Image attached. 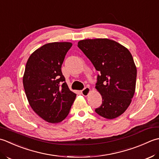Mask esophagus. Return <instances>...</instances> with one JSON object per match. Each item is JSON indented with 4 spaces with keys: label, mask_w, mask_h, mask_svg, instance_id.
Returning <instances> with one entry per match:
<instances>
[{
    "label": "esophagus",
    "mask_w": 159,
    "mask_h": 159,
    "mask_svg": "<svg viewBox=\"0 0 159 159\" xmlns=\"http://www.w3.org/2000/svg\"><path fill=\"white\" fill-rule=\"evenodd\" d=\"M81 93H82V95H84V96H85V97L88 96L90 93V89L89 88V87H86L85 89H83L82 91H81Z\"/></svg>",
    "instance_id": "34e87169"
}]
</instances>
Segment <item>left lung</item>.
Wrapping results in <instances>:
<instances>
[{
    "label": "left lung",
    "instance_id": "8db88e82",
    "mask_svg": "<svg viewBox=\"0 0 159 159\" xmlns=\"http://www.w3.org/2000/svg\"><path fill=\"white\" fill-rule=\"evenodd\" d=\"M78 47L100 73L95 89L102 104L95 109L108 119L118 117L130 104L136 88L137 67L127 48L108 38L86 39Z\"/></svg>",
    "mask_w": 159,
    "mask_h": 159
}]
</instances>
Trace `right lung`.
Masks as SVG:
<instances>
[{
	"instance_id": "obj_1",
	"label": "right lung",
	"mask_w": 159,
	"mask_h": 159,
	"mask_svg": "<svg viewBox=\"0 0 159 159\" xmlns=\"http://www.w3.org/2000/svg\"><path fill=\"white\" fill-rule=\"evenodd\" d=\"M72 45L69 42L44 44L31 53L26 64L22 82L29 103L39 116L51 124L66 117L76 98L61 70Z\"/></svg>"
}]
</instances>
